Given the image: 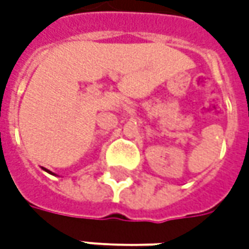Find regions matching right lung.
<instances>
[{
	"mask_svg": "<svg viewBox=\"0 0 249 249\" xmlns=\"http://www.w3.org/2000/svg\"><path fill=\"white\" fill-rule=\"evenodd\" d=\"M44 169V167H43ZM44 170H45V172H48V173H51V172H50V170H47V169H44ZM51 175H53V173H51Z\"/></svg>",
	"mask_w": 249,
	"mask_h": 249,
	"instance_id": "add662e5",
	"label": "right lung"
}]
</instances>
